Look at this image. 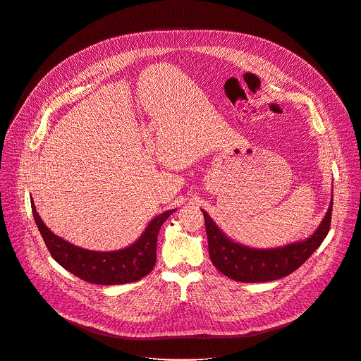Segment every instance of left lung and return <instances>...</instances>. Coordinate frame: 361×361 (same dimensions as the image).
<instances>
[{
	"label": "left lung",
	"instance_id": "1",
	"mask_svg": "<svg viewBox=\"0 0 361 361\" xmlns=\"http://www.w3.org/2000/svg\"><path fill=\"white\" fill-rule=\"evenodd\" d=\"M331 211L333 202L320 226L306 241L275 250H254L231 241L202 211L211 262L221 274L238 282L258 283L285 278L303 265L324 241L330 229Z\"/></svg>",
	"mask_w": 361,
	"mask_h": 361
}]
</instances>
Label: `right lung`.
<instances>
[{"label": "right lung", "instance_id": "1", "mask_svg": "<svg viewBox=\"0 0 361 361\" xmlns=\"http://www.w3.org/2000/svg\"><path fill=\"white\" fill-rule=\"evenodd\" d=\"M31 207L34 219L51 257L68 272L94 285L130 283L149 275L157 259L156 247L159 231L164 221L176 212V209H170L156 216L137 239V243L129 248L114 252H94L75 247L52 233L39 218L34 202Z\"/></svg>", "mask_w": 361, "mask_h": 361}]
</instances>
